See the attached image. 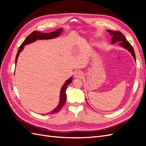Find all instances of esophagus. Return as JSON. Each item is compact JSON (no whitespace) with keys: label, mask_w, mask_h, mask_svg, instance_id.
Returning a JSON list of instances; mask_svg holds the SVG:
<instances>
[{"label":"esophagus","mask_w":146,"mask_h":146,"mask_svg":"<svg viewBox=\"0 0 146 146\" xmlns=\"http://www.w3.org/2000/svg\"><path fill=\"white\" fill-rule=\"evenodd\" d=\"M83 77V73L80 70H76L74 72V77L76 78H81Z\"/></svg>","instance_id":"1"}]
</instances>
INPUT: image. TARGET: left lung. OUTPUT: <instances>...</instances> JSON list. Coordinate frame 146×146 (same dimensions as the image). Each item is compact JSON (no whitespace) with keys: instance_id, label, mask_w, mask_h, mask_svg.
<instances>
[{"instance_id":"8db88e82","label":"left lung","mask_w":146,"mask_h":146,"mask_svg":"<svg viewBox=\"0 0 146 146\" xmlns=\"http://www.w3.org/2000/svg\"><path fill=\"white\" fill-rule=\"evenodd\" d=\"M107 31L111 36H113L111 43L114 44L117 41L120 42L119 45L123 47V48H125L128 51H129L131 53V55L133 56L135 60L136 61V56L133 48L131 46L130 42L127 40V39L124 36H123V35L120 32H117V31H112L110 30H107Z\"/></svg>"}]
</instances>
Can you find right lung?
Here are the masks:
<instances>
[{
	"instance_id": "obj_1",
	"label": "right lung",
	"mask_w": 146,
	"mask_h": 146,
	"mask_svg": "<svg viewBox=\"0 0 146 146\" xmlns=\"http://www.w3.org/2000/svg\"><path fill=\"white\" fill-rule=\"evenodd\" d=\"M63 29L61 28L58 30H56L54 32H52L48 33H41L39 32H36V31H34L32 33H30L29 36L26 38V39L24 41V42L22 43V44L19 48V50L17 51V55L16 56V60H15V64H16L17 63V58H18L19 55L20 54V52L23 51L24 49V46H26L27 44H29L30 43H32L35 41H36L37 39H52L56 38L57 36H58L62 32ZM72 80V77H70L68 80L66 81V82L64 83V85H63L62 88H61V91H60V102L58 106L54 109L52 111L49 112L47 113V114H53L58 113L61 108L63 107V106L64 105L66 100V88H67L68 86L69 85V84L71 83ZM44 114H43V115Z\"/></svg>"
}]
</instances>
